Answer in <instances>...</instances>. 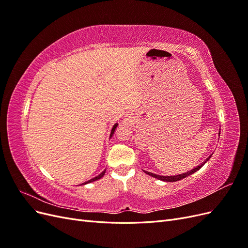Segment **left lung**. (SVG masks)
Instances as JSON below:
<instances>
[{
    "instance_id": "obj_1",
    "label": "left lung",
    "mask_w": 248,
    "mask_h": 248,
    "mask_svg": "<svg viewBox=\"0 0 248 248\" xmlns=\"http://www.w3.org/2000/svg\"><path fill=\"white\" fill-rule=\"evenodd\" d=\"M220 134V133H219ZM211 156L212 155H210L208 158L202 162V163H201L200 166H198V167H196L194 169H192V170H188V171H186V172H184V174H180V175H176V176H160V175H156V174H153V172H150V171H146V170H144L146 174H148L149 176H152L153 178H156V179H158V180H161V181H166V182H176V181H179V180H182L183 178H185V177H188V176H190L191 174H193L194 171H197V170H199L202 166H204V164L211 158Z\"/></svg>"
}]
</instances>
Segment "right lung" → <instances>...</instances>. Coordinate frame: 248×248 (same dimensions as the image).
I'll return each mask as SVG.
<instances>
[{
    "label": "right lung",
    "mask_w": 248,
    "mask_h": 248,
    "mask_svg": "<svg viewBox=\"0 0 248 248\" xmlns=\"http://www.w3.org/2000/svg\"><path fill=\"white\" fill-rule=\"evenodd\" d=\"M117 126H118V124H115V125H114V127H112V129H111V131H110V136H109V138H111V137H112V134H114V132H115V130H116V128H117ZM104 174H106V170H104L101 172V174H99L98 176H96V177H94V178H92V179H90L89 181H87V182H85V183H81V185H85V184H88V183L94 182V181H96V180H98V179L102 178V177L104 176Z\"/></svg>",
    "instance_id": "obj_1"
}]
</instances>
